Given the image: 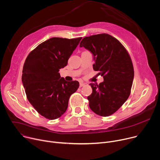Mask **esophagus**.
I'll use <instances>...</instances> for the list:
<instances>
[{
    "mask_svg": "<svg viewBox=\"0 0 160 160\" xmlns=\"http://www.w3.org/2000/svg\"><path fill=\"white\" fill-rule=\"evenodd\" d=\"M85 86V83L80 82V84H79V86H80V87H82V86Z\"/></svg>",
    "mask_w": 160,
    "mask_h": 160,
    "instance_id": "1",
    "label": "esophagus"
}]
</instances>
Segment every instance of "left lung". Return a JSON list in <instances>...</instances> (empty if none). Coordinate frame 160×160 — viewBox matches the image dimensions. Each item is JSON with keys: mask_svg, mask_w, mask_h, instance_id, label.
<instances>
[{"mask_svg": "<svg viewBox=\"0 0 160 160\" xmlns=\"http://www.w3.org/2000/svg\"><path fill=\"white\" fill-rule=\"evenodd\" d=\"M79 46L90 51L95 70L103 78L98 85L90 83L93 90L88 97L90 108L101 116H109L118 111L130 95L134 78L131 58L126 49L114 37L101 33L86 37Z\"/></svg>", "mask_w": 160, "mask_h": 160, "instance_id": "obj_1", "label": "left lung"}]
</instances>
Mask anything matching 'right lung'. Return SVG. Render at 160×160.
<instances>
[{
  "mask_svg": "<svg viewBox=\"0 0 160 160\" xmlns=\"http://www.w3.org/2000/svg\"><path fill=\"white\" fill-rule=\"evenodd\" d=\"M82 38H52L30 52L22 71V83L27 99L41 115L49 119L62 116L70 95L77 91V81H67L59 71L77 48Z\"/></svg>",
  "mask_w": 160,
  "mask_h": 160,
  "instance_id": "1",
  "label": "right lung"
}]
</instances>
